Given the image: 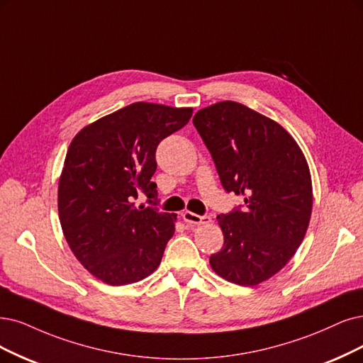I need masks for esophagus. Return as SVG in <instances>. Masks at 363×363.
Masks as SVG:
<instances>
[{
  "label": "esophagus",
  "mask_w": 363,
  "mask_h": 363,
  "mask_svg": "<svg viewBox=\"0 0 363 363\" xmlns=\"http://www.w3.org/2000/svg\"><path fill=\"white\" fill-rule=\"evenodd\" d=\"M182 220L185 223H190V224H206L211 221V218L208 216H197V213H194L191 211L182 212Z\"/></svg>",
  "instance_id": "obj_1"
}]
</instances>
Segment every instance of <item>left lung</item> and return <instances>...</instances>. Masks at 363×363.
Returning <instances> with one entry per match:
<instances>
[{"instance_id":"1","label":"left lung","mask_w":363,"mask_h":363,"mask_svg":"<svg viewBox=\"0 0 363 363\" xmlns=\"http://www.w3.org/2000/svg\"><path fill=\"white\" fill-rule=\"evenodd\" d=\"M193 124L225 191L242 194V211L218 216L221 251L209 263L233 284L252 287L278 274L298 251L313 211L306 158L274 119L236 101L200 109Z\"/></svg>"}]
</instances>
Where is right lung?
Segmentation results:
<instances>
[{
  "label": "right lung",
  "instance_id": "right-lung-1",
  "mask_svg": "<svg viewBox=\"0 0 363 363\" xmlns=\"http://www.w3.org/2000/svg\"><path fill=\"white\" fill-rule=\"evenodd\" d=\"M191 115L193 107L138 101L73 138L58 184L60 223L74 257L103 283H138L160 266L177 216L134 200L157 196V146Z\"/></svg>",
  "mask_w": 363,
  "mask_h": 363
}]
</instances>
